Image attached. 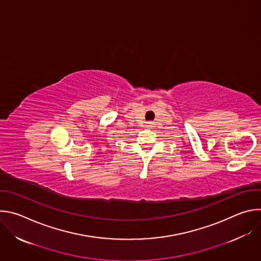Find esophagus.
Returning a JSON list of instances; mask_svg holds the SVG:
<instances>
[{"label":"esophagus","instance_id":"1","mask_svg":"<svg viewBox=\"0 0 261 261\" xmlns=\"http://www.w3.org/2000/svg\"><path fill=\"white\" fill-rule=\"evenodd\" d=\"M153 126H154V125H153V123H148V124L146 125V127H147V128H152Z\"/></svg>","mask_w":261,"mask_h":261}]
</instances>
